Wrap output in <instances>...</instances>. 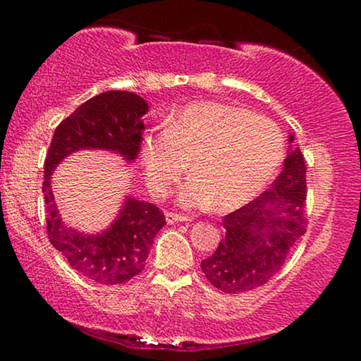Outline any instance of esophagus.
<instances>
[{
	"instance_id": "obj_1",
	"label": "esophagus",
	"mask_w": 361,
	"mask_h": 361,
	"mask_svg": "<svg viewBox=\"0 0 361 361\" xmlns=\"http://www.w3.org/2000/svg\"><path fill=\"white\" fill-rule=\"evenodd\" d=\"M189 216L180 215V214H174V212H167L166 214V221L167 224H177V221H187Z\"/></svg>"
}]
</instances>
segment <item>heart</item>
Instances as JSON below:
<instances>
[{
    "instance_id": "heart-1",
    "label": "heart",
    "mask_w": 361,
    "mask_h": 361,
    "mask_svg": "<svg viewBox=\"0 0 361 361\" xmlns=\"http://www.w3.org/2000/svg\"><path fill=\"white\" fill-rule=\"evenodd\" d=\"M284 137L274 121L240 106L197 102L166 118L164 131L147 135L141 159L149 189L166 195L190 161L182 185L184 207L230 212L253 200L278 172Z\"/></svg>"
}]
</instances>
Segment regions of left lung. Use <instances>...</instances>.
<instances>
[{"label":"left lung","instance_id":"obj_1","mask_svg":"<svg viewBox=\"0 0 361 361\" xmlns=\"http://www.w3.org/2000/svg\"><path fill=\"white\" fill-rule=\"evenodd\" d=\"M294 136H289V142ZM305 161L289 151L284 169L268 190L224 216L225 236L200 268L214 288L238 294L268 283L305 233Z\"/></svg>","mask_w":361,"mask_h":361}]
</instances>
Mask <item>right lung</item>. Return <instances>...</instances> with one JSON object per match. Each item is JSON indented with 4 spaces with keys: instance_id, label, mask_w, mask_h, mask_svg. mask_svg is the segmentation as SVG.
I'll return each mask as SVG.
<instances>
[{
    "instance_id": "right-lung-1",
    "label": "right lung",
    "mask_w": 361,
    "mask_h": 361,
    "mask_svg": "<svg viewBox=\"0 0 361 361\" xmlns=\"http://www.w3.org/2000/svg\"><path fill=\"white\" fill-rule=\"evenodd\" d=\"M147 110V103L136 93L103 92L82 103L56 128L44 161L49 241L78 274L103 286L123 284L145 269L154 236L166 225L164 214L154 204L126 197L110 228L98 235L80 233L68 228L59 215L51 174L59 162L80 149H106L135 161Z\"/></svg>"
}]
</instances>
